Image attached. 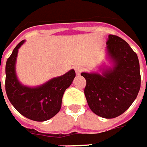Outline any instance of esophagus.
<instances>
[{"instance_id": "esophagus-1", "label": "esophagus", "mask_w": 147, "mask_h": 147, "mask_svg": "<svg viewBox=\"0 0 147 147\" xmlns=\"http://www.w3.org/2000/svg\"><path fill=\"white\" fill-rule=\"evenodd\" d=\"M82 66H79V65H77V66H75V71H76V73L77 74V75H80L81 72L82 71Z\"/></svg>"}]
</instances>
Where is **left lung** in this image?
<instances>
[{
  "label": "left lung",
  "mask_w": 147,
  "mask_h": 147,
  "mask_svg": "<svg viewBox=\"0 0 147 147\" xmlns=\"http://www.w3.org/2000/svg\"><path fill=\"white\" fill-rule=\"evenodd\" d=\"M108 56L113 67L102 74H81L87 81L84 93L91 110L105 119L125 113L136 98L140 87V64L137 55L124 39L109 35Z\"/></svg>",
  "instance_id": "8db88e82"
}]
</instances>
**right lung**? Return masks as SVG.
I'll use <instances>...</instances> for the list:
<instances>
[{
  "label": "right lung",
  "mask_w": 147,
  "mask_h": 147,
  "mask_svg": "<svg viewBox=\"0 0 147 147\" xmlns=\"http://www.w3.org/2000/svg\"><path fill=\"white\" fill-rule=\"evenodd\" d=\"M24 42L21 41L15 47L7 60L5 87L7 98L24 117L34 121H46L60 110L63 94L72 83L76 72L72 69L38 87L22 85L17 77L16 60L18 49Z\"/></svg>",
  "instance_id": "add662e5"
}]
</instances>
